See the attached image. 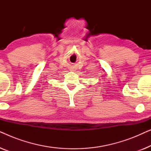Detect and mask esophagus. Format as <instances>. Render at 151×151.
Returning <instances> with one entry per match:
<instances>
[{"label":"esophagus","instance_id":"34e87169","mask_svg":"<svg viewBox=\"0 0 151 151\" xmlns=\"http://www.w3.org/2000/svg\"><path fill=\"white\" fill-rule=\"evenodd\" d=\"M76 69V67H73V66H71V67H70V71H75Z\"/></svg>","mask_w":151,"mask_h":151}]
</instances>
